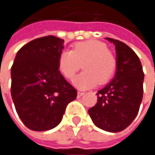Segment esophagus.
<instances>
[{
	"instance_id": "obj_1",
	"label": "esophagus",
	"mask_w": 155,
	"mask_h": 155,
	"mask_svg": "<svg viewBox=\"0 0 155 155\" xmlns=\"http://www.w3.org/2000/svg\"><path fill=\"white\" fill-rule=\"evenodd\" d=\"M83 94H84L83 92H81V91H78V92H77V97H78V98H81V96H82Z\"/></svg>"
}]
</instances>
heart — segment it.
Listing matches in <instances>:
<instances>
[{
	"instance_id": "heart-1",
	"label": "heart",
	"mask_w": 155,
	"mask_h": 155,
	"mask_svg": "<svg viewBox=\"0 0 155 155\" xmlns=\"http://www.w3.org/2000/svg\"><path fill=\"white\" fill-rule=\"evenodd\" d=\"M81 65L84 72L74 83L80 89H88L108 81L116 71L117 60L107 46L98 40L78 42L72 51H63L57 59L58 71L67 80L74 79Z\"/></svg>"
}]
</instances>
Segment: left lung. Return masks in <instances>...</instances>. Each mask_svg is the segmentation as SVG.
Wrapping results in <instances>:
<instances>
[{
    "mask_svg": "<svg viewBox=\"0 0 155 155\" xmlns=\"http://www.w3.org/2000/svg\"><path fill=\"white\" fill-rule=\"evenodd\" d=\"M117 52L115 77L97 92L98 101L89 109L96 127L108 132H120L136 118L143 99V72L137 54L125 43L106 38Z\"/></svg>",
    "mask_w": 155,
    "mask_h": 155,
    "instance_id": "left-lung-1",
    "label": "left lung"
}]
</instances>
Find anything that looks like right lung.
<instances>
[{
    "instance_id": "right-lung-1",
    "label": "right lung",
    "mask_w": 155,
    "mask_h": 155,
    "mask_svg": "<svg viewBox=\"0 0 155 155\" xmlns=\"http://www.w3.org/2000/svg\"><path fill=\"white\" fill-rule=\"evenodd\" d=\"M64 39L47 36L21 47L12 66L11 93L18 117L34 131H47L59 125L66 106L77 91L57 68Z\"/></svg>"
}]
</instances>
